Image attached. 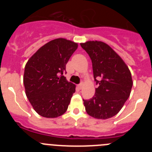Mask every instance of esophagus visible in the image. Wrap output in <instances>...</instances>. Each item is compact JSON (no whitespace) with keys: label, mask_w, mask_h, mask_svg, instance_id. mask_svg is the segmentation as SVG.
<instances>
[{"label":"esophagus","mask_w":152,"mask_h":152,"mask_svg":"<svg viewBox=\"0 0 152 152\" xmlns=\"http://www.w3.org/2000/svg\"><path fill=\"white\" fill-rule=\"evenodd\" d=\"M83 86H84V83H80V84L77 85V88H78L79 89H81V88H83Z\"/></svg>","instance_id":"esophagus-1"}]
</instances>
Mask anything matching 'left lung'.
<instances>
[{"mask_svg":"<svg viewBox=\"0 0 152 152\" xmlns=\"http://www.w3.org/2000/svg\"><path fill=\"white\" fill-rule=\"evenodd\" d=\"M80 45L91 58L94 77L99 84L94 96L84 100L86 112L95 119H110L129 97L133 84L131 72L122 58L105 42L88 41Z\"/></svg>","mask_w":152,"mask_h":152,"instance_id":"1","label":"left lung"}]
</instances>
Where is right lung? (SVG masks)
Masks as SVG:
<instances>
[{"mask_svg":"<svg viewBox=\"0 0 152 152\" xmlns=\"http://www.w3.org/2000/svg\"><path fill=\"white\" fill-rule=\"evenodd\" d=\"M78 44L64 38L40 47L26 62L23 75L25 93L39 115L56 118L66 112L75 84L63 76L65 65Z\"/></svg>","mask_w":152,"mask_h":152,"instance_id":"right-lung-1","label":"right lung"}]
</instances>
